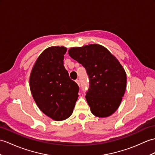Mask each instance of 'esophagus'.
I'll return each mask as SVG.
<instances>
[{
    "label": "esophagus",
    "instance_id": "esophagus-1",
    "mask_svg": "<svg viewBox=\"0 0 155 155\" xmlns=\"http://www.w3.org/2000/svg\"><path fill=\"white\" fill-rule=\"evenodd\" d=\"M75 82H77V84L78 86H80V82H79V80H78V79H77V80L75 81Z\"/></svg>",
    "mask_w": 155,
    "mask_h": 155
}]
</instances>
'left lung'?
<instances>
[{
  "label": "left lung",
  "instance_id": "obj_1",
  "mask_svg": "<svg viewBox=\"0 0 155 155\" xmlns=\"http://www.w3.org/2000/svg\"><path fill=\"white\" fill-rule=\"evenodd\" d=\"M69 55L87 72L90 87L86 99L92 114L98 117L112 115L120 106L126 88L127 76L123 66L99 44L72 48Z\"/></svg>",
  "mask_w": 155,
  "mask_h": 155
}]
</instances>
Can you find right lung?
<instances>
[{
    "label": "right lung",
    "instance_id": "add662e5",
    "mask_svg": "<svg viewBox=\"0 0 155 155\" xmlns=\"http://www.w3.org/2000/svg\"><path fill=\"white\" fill-rule=\"evenodd\" d=\"M67 48L52 46L43 51L32 68L30 88L35 102L43 113L55 121L73 114L79 88L63 65Z\"/></svg>",
    "mask_w": 155,
    "mask_h": 155
}]
</instances>
